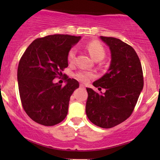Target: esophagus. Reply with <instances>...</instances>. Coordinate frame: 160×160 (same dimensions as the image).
Masks as SVG:
<instances>
[{"instance_id": "34e87169", "label": "esophagus", "mask_w": 160, "mask_h": 160, "mask_svg": "<svg viewBox=\"0 0 160 160\" xmlns=\"http://www.w3.org/2000/svg\"><path fill=\"white\" fill-rule=\"evenodd\" d=\"M80 87H81V88H82V89H85V86H84L83 84H80Z\"/></svg>"}]
</instances>
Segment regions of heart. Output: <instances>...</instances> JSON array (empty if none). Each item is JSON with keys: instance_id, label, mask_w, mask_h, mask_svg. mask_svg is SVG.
<instances>
[{"instance_id": "b5f03b06", "label": "heart", "mask_w": 160, "mask_h": 160, "mask_svg": "<svg viewBox=\"0 0 160 160\" xmlns=\"http://www.w3.org/2000/svg\"><path fill=\"white\" fill-rule=\"evenodd\" d=\"M86 48L88 50L90 56L92 57L93 59L95 61H100L103 59L104 56H105V49L101 43L98 41H93L89 42L86 46ZM77 56V49L73 47L69 50L68 53V61L70 63H74L75 59H76ZM95 77V74L90 71H80L75 74V78L79 81L82 82H87L88 81L92 79Z\"/></svg>"}]
</instances>
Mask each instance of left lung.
Wrapping results in <instances>:
<instances>
[{
  "instance_id": "8db88e82",
  "label": "left lung",
  "mask_w": 160,
  "mask_h": 160,
  "mask_svg": "<svg viewBox=\"0 0 160 160\" xmlns=\"http://www.w3.org/2000/svg\"><path fill=\"white\" fill-rule=\"evenodd\" d=\"M109 47L111 62L108 72L93 82L106 89L103 94L86 88V113L95 126L110 128L131 116L144 86L141 64L132 47L120 39L100 37Z\"/></svg>"
}]
</instances>
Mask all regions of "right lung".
<instances>
[{
	"instance_id": "right-lung-1",
	"label": "right lung",
	"mask_w": 160,
	"mask_h": 160,
	"mask_svg": "<svg viewBox=\"0 0 160 160\" xmlns=\"http://www.w3.org/2000/svg\"><path fill=\"white\" fill-rule=\"evenodd\" d=\"M80 39V36L68 34L37 38L20 58L17 71L20 99L24 111L34 122L51 126L67 116L70 97L79 82L68 76L64 86L52 80L62 76L68 66V53Z\"/></svg>"
}]
</instances>
